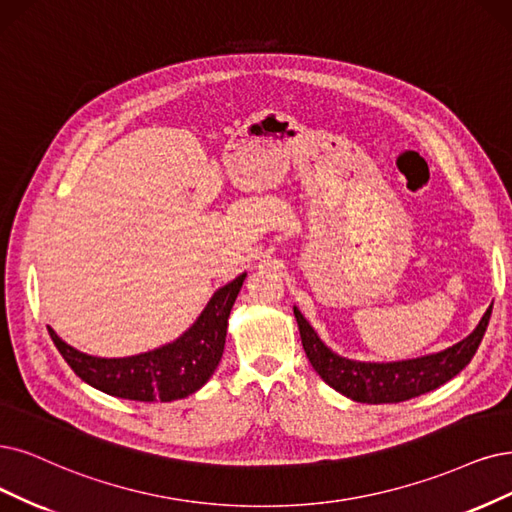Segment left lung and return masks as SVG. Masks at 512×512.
I'll use <instances>...</instances> for the list:
<instances>
[{
  "label": "left lung",
  "mask_w": 512,
  "mask_h": 512,
  "mask_svg": "<svg viewBox=\"0 0 512 512\" xmlns=\"http://www.w3.org/2000/svg\"><path fill=\"white\" fill-rule=\"evenodd\" d=\"M491 308H494V304L487 308L475 331L464 337L462 342L441 352L392 363L352 361V358L339 356L318 337L297 306H293V314L297 318L301 344H304L314 371L348 399L356 403L382 405L409 401L413 396L426 394L449 382L451 377H456L475 356L489 325Z\"/></svg>",
  "instance_id": "obj_1"
}]
</instances>
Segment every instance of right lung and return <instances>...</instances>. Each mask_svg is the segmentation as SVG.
<instances>
[{
    "label": "right lung",
    "mask_w": 512,
    "mask_h": 512,
    "mask_svg": "<svg viewBox=\"0 0 512 512\" xmlns=\"http://www.w3.org/2000/svg\"><path fill=\"white\" fill-rule=\"evenodd\" d=\"M246 272L213 293L208 304L173 342L124 358H101L75 350L48 327L54 346L86 384L118 399L170 403L200 390L215 373L225 346L227 318Z\"/></svg>",
    "instance_id": "right-lung-1"
}]
</instances>
